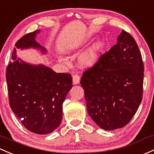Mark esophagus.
Returning <instances> with one entry per match:
<instances>
[{"label":"esophagus","mask_w":154,"mask_h":154,"mask_svg":"<svg viewBox=\"0 0 154 154\" xmlns=\"http://www.w3.org/2000/svg\"><path fill=\"white\" fill-rule=\"evenodd\" d=\"M72 80H73V84L74 85H77V84L80 83V77L78 74H74L72 77Z\"/></svg>","instance_id":"34e87169"}]
</instances>
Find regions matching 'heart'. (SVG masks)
Listing matches in <instances>:
<instances>
[{"instance_id": "obj_1", "label": "heart", "mask_w": 154, "mask_h": 154, "mask_svg": "<svg viewBox=\"0 0 154 154\" xmlns=\"http://www.w3.org/2000/svg\"><path fill=\"white\" fill-rule=\"evenodd\" d=\"M83 44V41L74 42L66 46L64 48L65 52L67 54H72L79 50ZM102 43L100 41H96L91 44L89 48H87L79 57V64L84 68H89L93 66L98 60L100 50L102 48ZM62 62L67 63L63 58H59Z\"/></svg>"}]
</instances>
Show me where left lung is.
Masks as SVG:
<instances>
[{
    "mask_svg": "<svg viewBox=\"0 0 154 154\" xmlns=\"http://www.w3.org/2000/svg\"><path fill=\"white\" fill-rule=\"evenodd\" d=\"M144 66L134 38L122 30L117 43L82 74L88 114L100 128L114 131L125 126L142 99Z\"/></svg>",
    "mask_w": 154,
    "mask_h": 154,
    "instance_id": "8db88e82",
    "label": "left lung"
}]
</instances>
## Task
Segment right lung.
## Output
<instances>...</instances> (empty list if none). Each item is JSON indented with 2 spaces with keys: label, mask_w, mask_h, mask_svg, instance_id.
<instances>
[{
  "label": "right lung",
  "mask_w": 154,
  "mask_h": 154,
  "mask_svg": "<svg viewBox=\"0 0 154 154\" xmlns=\"http://www.w3.org/2000/svg\"><path fill=\"white\" fill-rule=\"evenodd\" d=\"M40 32L26 34L15 43L6 77L14 114L29 131L48 134L60 125L63 103L72 87V77L70 74L56 73L45 65L31 64L17 57V48H35L43 54L47 53L36 40Z\"/></svg>",
  "instance_id": "obj_1"
}]
</instances>
